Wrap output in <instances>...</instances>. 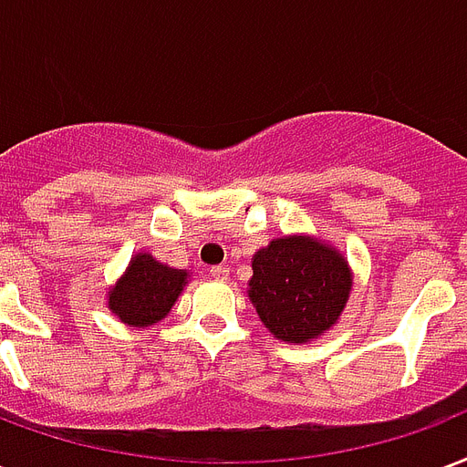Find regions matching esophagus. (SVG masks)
<instances>
[{
	"instance_id": "1",
	"label": "esophagus",
	"mask_w": 467,
	"mask_h": 467,
	"mask_svg": "<svg viewBox=\"0 0 467 467\" xmlns=\"http://www.w3.org/2000/svg\"><path fill=\"white\" fill-rule=\"evenodd\" d=\"M210 276H213V279L215 281H225L227 276H230V269H227V266H213V269H210Z\"/></svg>"
}]
</instances>
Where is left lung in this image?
<instances>
[{
	"instance_id": "obj_1",
	"label": "left lung",
	"mask_w": 467,
	"mask_h": 467,
	"mask_svg": "<svg viewBox=\"0 0 467 467\" xmlns=\"http://www.w3.org/2000/svg\"><path fill=\"white\" fill-rule=\"evenodd\" d=\"M249 298L274 337L306 343L328 330L343 311L352 279L336 249L308 237H281L252 262Z\"/></svg>"
}]
</instances>
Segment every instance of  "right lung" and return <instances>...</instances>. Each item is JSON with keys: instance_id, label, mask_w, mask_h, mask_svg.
I'll use <instances>...</instances> for the list:
<instances>
[{"instance_id": "add662e5", "label": "right lung", "mask_w": 467, "mask_h": 467, "mask_svg": "<svg viewBox=\"0 0 467 467\" xmlns=\"http://www.w3.org/2000/svg\"><path fill=\"white\" fill-rule=\"evenodd\" d=\"M186 276V272L171 269L141 252L131 259L127 274L109 291V308L127 326H154L176 304Z\"/></svg>"}]
</instances>
